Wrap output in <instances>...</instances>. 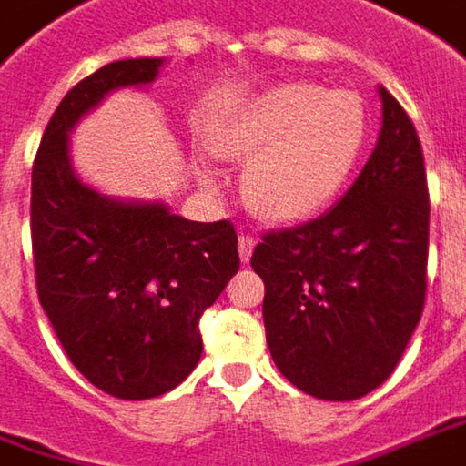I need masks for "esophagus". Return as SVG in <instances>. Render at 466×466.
<instances>
[{
	"label": "esophagus",
	"mask_w": 466,
	"mask_h": 466,
	"mask_svg": "<svg viewBox=\"0 0 466 466\" xmlns=\"http://www.w3.org/2000/svg\"><path fill=\"white\" fill-rule=\"evenodd\" d=\"M255 242H258V237L249 232H242L239 234V258L248 263L249 255H252V249H255Z\"/></svg>",
	"instance_id": "obj_1"
}]
</instances>
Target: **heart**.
I'll use <instances>...</instances> for the list:
<instances>
[{"instance_id":"obj_1","label":"heart","mask_w":466,"mask_h":466,"mask_svg":"<svg viewBox=\"0 0 466 466\" xmlns=\"http://www.w3.org/2000/svg\"><path fill=\"white\" fill-rule=\"evenodd\" d=\"M369 134L363 100L350 89L283 82L242 113L206 131L208 152L248 162L242 196L260 218L297 224L338 198Z\"/></svg>"}]
</instances>
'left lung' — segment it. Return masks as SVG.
I'll return each mask as SVG.
<instances>
[{"label": "left lung", "instance_id": "obj_1", "mask_svg": "<svg viewBox=\"0 0 466 466\" xmlns=\"http://www.w3.org/2000/svg\"><path fill=\"white\" fill-rule=\"evenodd\" d=\"M377 149L328 214L263 234L265 340L301 392L348 402L394 371L425 304L428 183L420 138L384 87Z\"/></svg>", "mask_w": 466, "mask_h": 466}]
</instances>
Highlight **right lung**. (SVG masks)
I'll list each match as a JSON object with an SVG mask.
<instances>
[{
  "label": "right lung",
  "instance_id": "obj_1",
  "mask_svg": "<svg viewBox=\"0 0 466 466\" xmlns=\"http://www.w3.org/2000/svg\"><path fill=\"white\" fill-rule=\"evenodd\" d=\"M162 58L105 64L66 92L33 165L30 237L43 312L69 361L118 400L175 390L201 359L198 322L239 270L232 221H187L165 203L85 185L69 134L107 92L157 79Z\"/></svg>",
  "mask_w": 466,
  "mask_h": 466
}]
</instances>
